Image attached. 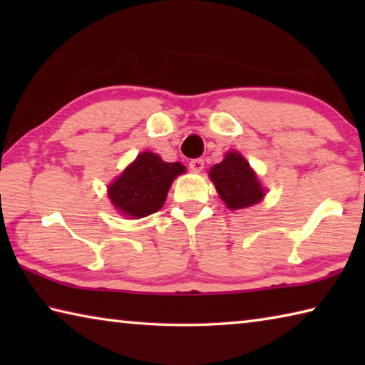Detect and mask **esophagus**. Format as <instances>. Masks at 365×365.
I'll return each mask as SVG.
<instances>
[{"mask_svg": "<svg viewBox=\"0 0 365 365\" xmlns=\"http://www.w3.org/2000/svg\"><path fill=\"white\" fill-rule=\"evenodd\" d=\"M202 168H205V160L202 159H191L190 160V169L193 170V172H200V170H202Z\"/></svg>", "mask_w": 365, "mask_h": 365, "instance_id": "34e87169", "label": "esophagus"}]
</instances>
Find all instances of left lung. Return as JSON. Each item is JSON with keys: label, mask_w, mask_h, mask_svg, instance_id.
I'll use <instances>...</instances> for the list:
<instances>
[{"label": "left lung", "mask_w": 365, "mask_h": 365, "mask_svg": "<svg viewBox=\"0 0 365 365\" xmlns=\"http://www.w3.org/2000/svg\"><path fill=\"white\" fill-rule=\"evenodd\" d=\"M209 177L228 209H243L262 200L264 190L246 159L238 153H227L220 164H215Z\"/></svg>", "instance_id": "left-lung-1"}]
</instances>
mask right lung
I'll return each mask as SVG.
<instances>
[{
	"label": "right lung",
	"mask_w": 365,
	"mask_h": 365,
	"mask_svg": "<svg viewBox=\"0 0 365 365\" xmlns=\"http://www.w3.org/2000/svg\"><path fill=\"white\" fill-rule=\"evenodd\" d=\"M183 172L180 163H164L158 154L141 153L110 185L109 197L125 215L145 217L163 207L172 182Z\"/></svg>",
	"instance_id": "right-lung-1"
}]
</instances>
